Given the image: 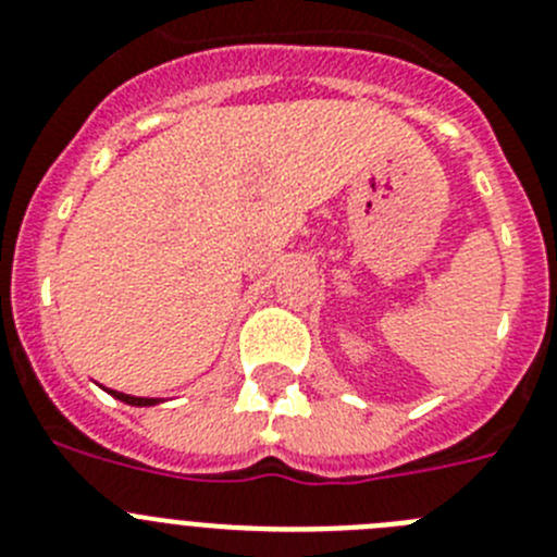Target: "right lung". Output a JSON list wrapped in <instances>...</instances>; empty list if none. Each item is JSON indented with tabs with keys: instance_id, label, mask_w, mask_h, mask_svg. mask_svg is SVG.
Segmentation results:
<instances>
[{
	"instance_id": "add662e5",
	"label": "right lung",
	"mask_w": 557,
	"mask_h": 557,
	"mask_svg": "<svg viewBox=\"0 0 557 557\" xmlns=\"http://www.w3.org/2000/svg\"><path fill=\"white\" fill-rule=\"evenodd\" d=\"M107 395H112L115 400L126 403V406H157L160 403V397H135V395H124V392H115V389H107Z\"/></svg>"
}]
</instances>
